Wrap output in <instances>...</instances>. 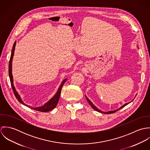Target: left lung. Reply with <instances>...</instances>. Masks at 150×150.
<instances>
[{"instance_id": "left-lung-1", "label": "left lung", "mask_w": 150, "mask_h": 150, "mask_svg": "<svg viewBox=\"0 0 150 150\" xmlns=\"http://www.w3.org/2000/svg\"><path fill=\"white\" fill-rule=\"evenodd\" d=\"M86 100H87V101L88 102V103H89V105L91 106V107H92V108H93L94 110H95L96 111H98V112H102V113H105V114H112V113H114V112H115L116 111H117L118 110H119L120 109H121V108H123V107H125V106H127L128 104H129V103H126V104H125L124 105H123L122 107H120L119 109H118V110H114V111H108V112H103V111H102L101 110H100L99 109H98L97 107H95L94 105H93V104L89 100V99L88 98H86Z\"/></svg>"}]
</instances>
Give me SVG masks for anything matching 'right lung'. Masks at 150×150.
<instances>
[{"label": "right lung", "mask_w": 150, "mask_h": 150, "mask_svg": "<svg viewBox=\"0 0 150 150\" xmlns=\"http://www.w3.org/2000/svg\"><path fill=\"white\" fill-rule=\"evenodd\" d=\"M16 44V42H15V43L13 44V50L11 51V57H10V61H9V65H8V73H9V77H10V83H11V85L12 89L13 90V92L14 94L15 95V96L16 97V98L17 99V100L25 106H26L28 107H30V106H28L27 105H26L21 100L20 95L18 94L17 92L16 91L14 85H13V76H12V60H13V58L14 56V50H15V46ZM67 79H64V80L62 81V84H61V86H59L57 92L56 93V94L54 95V96L53 98H52L48 102H47L44 106H41V107H32V109L36 110V111H41V112H48L50 111L51 110H52V109H54L55 107L57 106V103L59 101V97H60V95H61V89L64 86L65 82L66 81ZM31 108V107H30Z\"/></svg>", "instance_id": "obj_1"}]
</instances>
